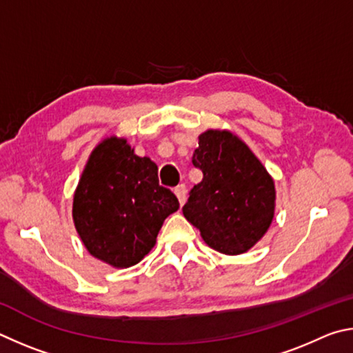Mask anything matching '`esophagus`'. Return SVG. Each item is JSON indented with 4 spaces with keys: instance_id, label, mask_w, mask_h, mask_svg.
Returning a JSON list of instances; mask_svg holds the SVG:
<instances>
[{
    "instance_id": "1",
    "label": "esophagus",
    "mask_w": 353,
    "mask_h": 353,
    "mask_svg": "<svg viewBox=\"0 0 353 353\" xmlns=\"http://www.w3.org/2000/svg\"><path fill=\"white\" fill-rule=\"evenodd\" d=\"M175 195L178 196V201H180V205L183 206L184 203H186V199H188V189L184 184H180V186L175 188Z\"/></svg>"
}]
</instances>
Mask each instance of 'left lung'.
I'll list each match as a JSON object with an SVG mask.
<instances>
[{
  "label": "left lung",
  "mask_w": 353,
  "mask_h": 353,
  "mask_svg": "<svg viewBox=\"0 0 353 353\" xmlns=\"http://www.w3.org/2000/svg\"><path fill=\"white\" fill-rule=\"evenodd\" d=\"M192 163L203 180L183 214L211 248L237 256L261 240L274 217V181L250 147L228 130L199 136Z\"/></svg>",
  "instance_id": "obj_1"
}]
</instances>
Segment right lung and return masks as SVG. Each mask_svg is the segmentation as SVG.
<instances>
[{
    "label": "right lung",
    "mask_w": 353,
    "mask_h": 353,
    "mask_svg": "<svg viewBox=\"0 0 353 353\" xmlns=\"http://www.w3.org/2000/svg\"><path fill=\"white\" fill-rule=\"evenodd\" d=\"M180 203L159 186L158 167L136 157L123 138L91 152L72 201V219L91 256L114 268L133 267L157 243L164 220Z\"/></svg>",
    "instance_id": "1"
}]
</instances>
